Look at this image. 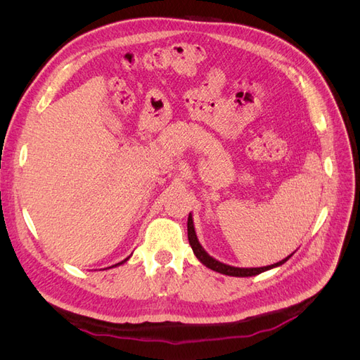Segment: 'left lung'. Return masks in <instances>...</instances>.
Listing matches in <instances>:
<instances>
[{
  "label": "left lung",
  "mask_w": 360,
  "mask_h": 360,
  "mask_svg": "<svg viewBox=\"0 0 360 360\" xmlns=\"http://www.w3.org/2000/svg\"><path fill=\"white\" fill-rule=\"evenodd\" d=\"M188 238H189V245L193 250L195 257H197L201 263L209 267L214 271H217V274H222V275H228V276H236V278H248V276H255V275H259L263 274V271H267L270 269H275V267H279L285 263V261H288L292 254H290L288 257H285L284 259L278 261V263L275 264H270V266H264V267H234V266H230V264H225V263H221L219 259L213 258L212 255H209L205 252V249L201 246L198 237H197V233H195V226H193V217H192V213H189V217H188Z\"/></svg>",
  "instance_id": "1"
}]
</instances>
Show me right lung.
I'll list each match as a JSON object with an SVG mask.
<instances>
[{
    "label": "right lung",
    "mask_w": 360,
    "mask_h": 360,
    "mask_svg": "<svg viewBox=\"0 0 360 360\" xmlns=\"http://www.w3.org/2000/svg\"><path fill=\"white\" fill-rule=\"evenodd\" d=\"M129 258H130V257H127V258H124V259H123V261H122V263H118V264H115V267H117V266H120V264H124V263H126V261H127V259H129ZM112 267H114V266H112Z\"/></svg>",
    "instance_id": "obj_1"
}]
</instances>
